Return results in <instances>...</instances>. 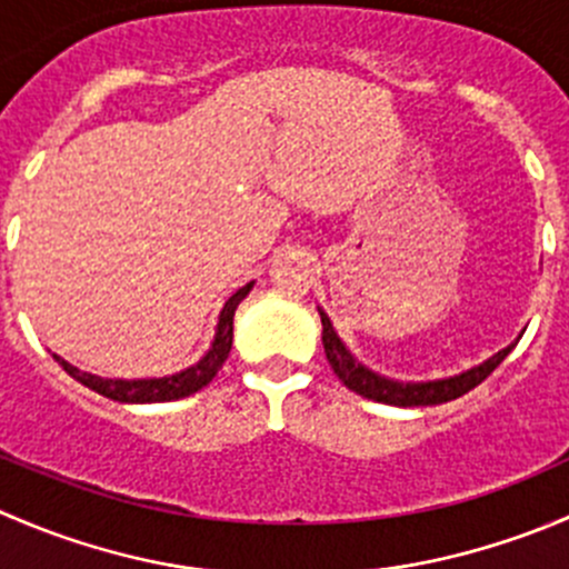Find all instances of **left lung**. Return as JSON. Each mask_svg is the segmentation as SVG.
<instances>
[{"label":"left lung","instance_id":"1","mask_svg":"<svg viewBox=\"0 0 569 569\" xmlns=\"http://www.w3.org/2000/svg\"><path fill=\"white\" fill-rule=\"evenodd\" d=\"M321 317V343H325V355L330 360L332 371H336L338 380L349 388V391L366 396L371 401H382V405L393 407H429V405H443V401L457 399V396L473 391L481 380L496 371V366L507 358L515 349V343H509L507 349L496 352L492 358H487L485 363L473 366V369L462 371V375L443 377V380H427V382H401L391 380V377H382L377 371H371L369 366L360 363L352 352L347 349V343L338 338L336 327H332L330 317L319 308Z\"/></svg>","mask_w":569,"mask_h":569}]
</instances>
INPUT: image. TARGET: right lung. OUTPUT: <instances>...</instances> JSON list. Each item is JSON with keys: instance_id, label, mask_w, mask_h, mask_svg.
Segmentation results:
<instances>
[{"instance_id": "right-lung-1", "label": "right lung", "mask_w": 569, "mask_h": 569, "mask_svg": "<svg viewBox=\"0 0 569 569\" xmlns=\"http://www.w3.org/2000/svg\"><path fill=\"white\" fill-rule=\"evenodd\" d=\"M252 283H256V280H250L248 286H242L237 295H231L226 300L214 327V341L206 349L203 358H200L198 363L189 366V369L176 371V375L146 377V380H109V377H99L90 375V371L77 369V366L68 363L60 355H54V360L73 377V380L82 382L90 391L107 396V399L112 401H126V405H153V401H176L183 399V396H192L198 393L200 388L209 386L217 377V371L222 369V363H226L233 343V313H237L239 302L250 295Z\"/></svg>"}]
</instances>
